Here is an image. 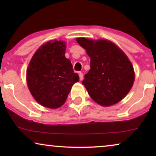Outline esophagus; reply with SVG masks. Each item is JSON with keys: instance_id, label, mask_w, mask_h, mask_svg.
<instances>
[{"instance_id": "esophagus-1", "label": "esophagus", "mask_w": 156, "mask_h": 156, "mask_svg": "<svg viewBox=\"0 0 156 156\" xmlns=\"http://www.w3.org/2000/svg\"><path fill=\"white\" fill-rule=\"evenodd\" d=\"M79 76H80V80L82 81L83 80V74L82 72H80V73H79Z\"/></svg>"}]
</instances>
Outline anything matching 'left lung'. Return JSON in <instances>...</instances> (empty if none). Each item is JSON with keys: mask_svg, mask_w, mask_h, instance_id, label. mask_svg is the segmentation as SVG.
<instances>
[{"mask_svg": "<svg viewBox=\"0 0 156 156\" xmlns=\"http://www.w3.org/2000/svg\"><path fill=\"white\" fill-rule=\"evenodd\" d=\"M90 57V70L82 84L94 101L108 106L124 98L133 84L135 74L126 55L112 42L76 38Z\"/></svg>", "mask_w": 156, "mask_h": 156, "instance_id": "1", "label": "left lung"}]
</instances>
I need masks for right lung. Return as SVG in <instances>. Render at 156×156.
<instances>
[{
    "instance_id": "1",
    "label": "right lung",
    "mask_w": 156,
    "mask_h": 156,
    "mask_svg": "<svg viewBox=\"0 0 156 156\" xmlns=\"http://www.w3.org/2000/svg\"><path fill=\"white\" fill-rule=\"evenodd\" d=\"M62 41L42 44L32 57L27 69V84L31 94L42 106L50 108L65 104L72 87L80 81L71 61L65 56Z\"/></svg>"
}]
</instances>
